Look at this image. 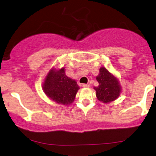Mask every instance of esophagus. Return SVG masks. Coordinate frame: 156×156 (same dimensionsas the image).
I'll use <instances>...</instances> for the list:
<instances>
[{
  "instance_id": "34e87169",
  "label": "esophagus",
  "mask_w": 156,
  "mask_h": 156,
  "mask_svg": "<svg viewBox=\"0 0 156 156\" xmlns=\"http://www.w3.org/2000/svg\"><path fill=\"white\" fill-rule=\"evenodd\" d=\"M82 87H85V88H88V87H90V85H87V84H83V85H82Z\"/></svg>"
}]
</instances>
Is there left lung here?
Wrapping results in <instances>:
<instances>
[{
    "label": "left lung",
    "mask_w": 156,
    "mask_h": 156,
    "mask_svg": "<svg viewBox=\"0 0 156 156\" xmlns=\"http://www.w3.org/2000/svg\"><path fill=\"white\" fill-rule=\"evenodd\" d=\"M96 80L99 85L93 88L96 90V97L100 101L107 104L118 98L121 93V86L118 79L106 68H100Z\"/></svg>",
    "instance_id": "8db88e82"
}]
</instances>
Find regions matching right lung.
Here are the masks:
<instances>
[{"label":"right lung","mask_w":156,"mask_h":156,"mask_svg":"<svg viewBox=\"0 0 156 156\" xmlns=\"http://www.w3.org/2000/svg\"><path fill=\"white\" fill-rule=\"evenodd\" d=\"M44 92L48 98L62 105H70L75 99L80 87L74 80L68 77L65 68H52L42 84Z\"/></svg>","instance_id":"right-lung-1"}]
</instances>
